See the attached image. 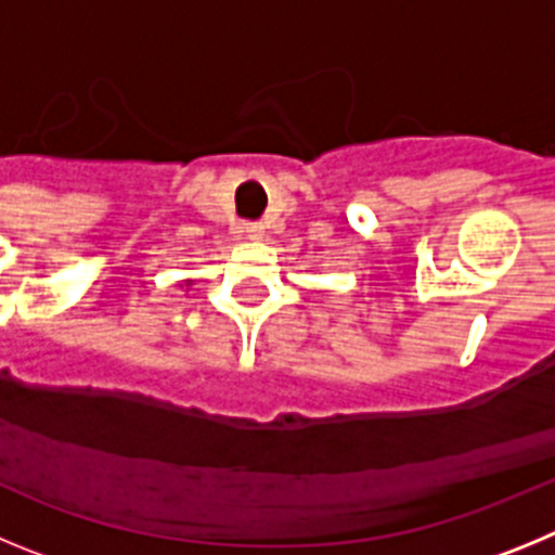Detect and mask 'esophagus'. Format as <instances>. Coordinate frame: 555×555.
<instances>
[{
	"mask_svg": "<svg viewBox=\"0 0 555 555\" xmlns=\"http://www.w3.org/2000/svg\"><path fill=\"white\" fill-rule=\"evenodd\" d=\"M247 235L249 238H263V233H267V224L263 222H247Z\"/></svg>",
	"mask_w": 555,
	"mask_h": 555,
	"instance_id": "1",
	"label": "esophagus"
}]
</instances>
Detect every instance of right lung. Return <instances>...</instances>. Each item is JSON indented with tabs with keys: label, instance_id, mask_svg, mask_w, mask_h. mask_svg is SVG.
Masks as SVG:
<instances>
[{
	"label": "right lung",
	"instance_id": "right-lung-1",
	"mask_svg": "<svg viewBox=\"0 0 555 555\" xmlns=\"http://www.w3.org/2000/svg\"><path fill=\"white\" fill-rule=\"evenodd\" d=\"M191 283H194V281H185V283H180V286H191Z\"/></svg>",
	"mask_w": 555,
	"mask_h": 555
}]
</instances>
